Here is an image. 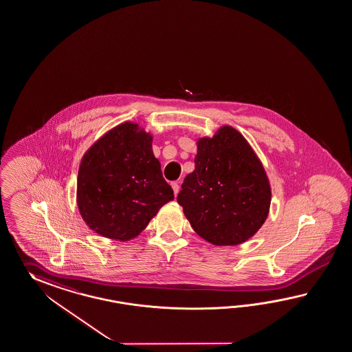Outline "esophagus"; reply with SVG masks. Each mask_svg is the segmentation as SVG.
<instances>
[{"instance_id":"esophagus-1","label":"esophagus","mask_w":352,"mask_h":352,"mask_svg":"<svg viewBox=\"0 0 352 352\" xmlns=\"http://www.w3.org/2000/svg\"><path fill=\"white\" fill-rule=\"evenodd\" d=\"M173 190H174V195L177 196L179 193V183L178 182H173L172 183Z\"/></svg>"}]
</instances>
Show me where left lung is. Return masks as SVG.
I'll use <instances>...</instances> for the list:
<instances>
[{
    "label": "left lung",
    "instance_id": "left-lung-1",
    "mask_svg": "<svg viewBox=\"0 0 352 352\" xmlns=\"http://www.w3.org/2000/svg\"><path fill=\"white\" fill-rule=\"evenodd\" d=\"M195 164L177 197L193 230L219 247L252 238L266 221L272 195L248 141L223 126L212 138H198Z\"/></svg>",
    "mask_w": 352,
    "mask_h": 352
}]
</instances>
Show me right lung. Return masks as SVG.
<instances>
[{
	"label": "right lung",
	"instance_id": "right-lung-1",
	"mask_svg": "<svg viewBox=\"0 0 352 352\" xmlns=\"http://www.w3.org/2000/svg\"><path fill=\"white\" fill-rule=\"evenodd\" d=\"M78 211L86 225L109 239L127 241L174 199L153 153V135L124 122L90 146L78 174Z\"/></svg>",
	"mask_w": 352,
	"mask_h": 352
}]
</instances>
